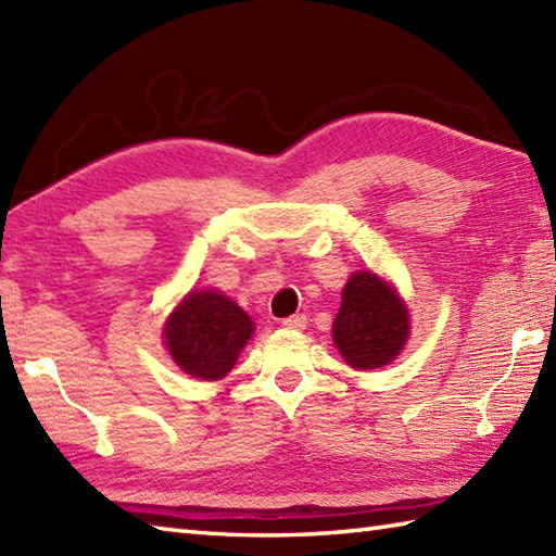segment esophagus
Returning a JSON list of instances; mask_svg holds the SVG:
<instances>
[{
    "label": "esophagus",
    "instance_id": "obj_1",
    "mask_svg": "<svg viewBox=\"0 0 556 556\" xmlns=\"http://www.w3.org/2000/svg\"><path fill=\"white\" fill-rule=\"evenodd\" d=\"M305 323H308V317H305L303 313H296V315H289L281 320V327L287 329H305Z\"/></svg>",
    "mask_w": 556,
    "mask_h": 556
}]
</instances>
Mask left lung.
I'll return each instance as SVG.
<instances>
[{
	"mask_svg": "<svg viewBox=\"0 0 556 556\" xmlns=\"http://www.w3.org/2000/svg\"><path fill=\"white\" fill-rule=\"evenodd\" d=\"M334 344L353 368L392 363L408 339V313L394 289L372 271H356L334 317Z\"/></svg>",
	"mask_w": 556,
	"mask_h": 556,
	"instance_id": "obj_1",
	"label": "left lung"
}]
</instances>
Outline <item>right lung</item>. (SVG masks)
<instances>
[{
    "mask_svg": "<svg viewBox=\"0 0 556 556\" xmlns=\"http://www.w3.org/2000/svg\"><path fill=\"white\" fill-rule=\"evenodd\" d=\"M251 334V317L215 291L188 293L164 327L172 358L198 380H219L227 375Z\"/></svg>",
    "mask_w": 556,
    "mask_h": 556,
    "instance_id": "obj_1",
    "label": "right lung"
}]
</instances>
